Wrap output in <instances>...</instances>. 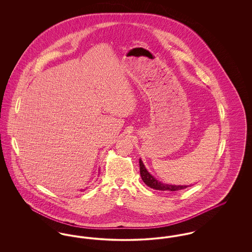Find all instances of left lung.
<instances>
[{
  "mask_svg": "<svg viewBox=\"0 0 252 252\" xmlns=\"http://www.w3.org/2000/svg\"><path fill=\"white\" fill-rule=\"evenodd\" d=\"M140 173H141V177L142 180L144 183L155 190L158 191H167V192H175V191H180L186 189L187 187L191 186V185H172V184H167V183H163L162 181L157 180L154 176H152L146 167L144 166L143 160L140 158Z\"/></svg>",
  "mask_w": 252,
  "mask_h": 252,
  "instance_id": "left-lung-1",
  "label": "left lung"
}]
</instances>
